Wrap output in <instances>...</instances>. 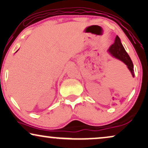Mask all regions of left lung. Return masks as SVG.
<instances>
[{
  "label": "left lung",
  "instance_id": "1",
  "mask_svg": "<svg viewBox=\"0 0 148 148\" xmlns=\"http://www.w3.org/2000/svg\"><path fill=\"white\" fill-rule=\"evenodd\" d=\"M108 51H109V53L112 56L118 59V60H121L124 64L127 65V68H129L130 72H131L133 77L135 76V73H134L133 70V62H132L131 59L130 58L127 51H125V48H124L123 45H122L121 39H120V38L118 36H116L114 43L113 45H112V46L110 47V49H108Z\"/></svg>",
  "mask_w": 148,
  "mask_h": 148
}]
</instances>
